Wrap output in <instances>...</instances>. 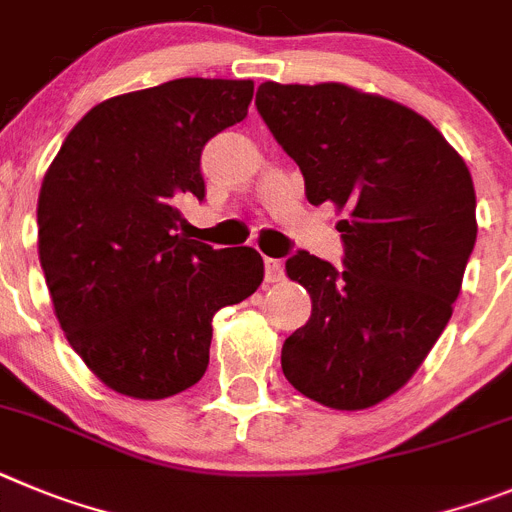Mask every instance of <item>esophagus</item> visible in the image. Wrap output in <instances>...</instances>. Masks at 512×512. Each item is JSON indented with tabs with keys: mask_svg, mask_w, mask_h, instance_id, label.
<instances>
[{
	"mask_svg": "<svg viewBox=\"0 0 512 512\" xmlns=\"http://www.w3.org/2000/svg\"><path fill=\"white\" fill-rule=\"evenodd\" d=\"M265 280L267 283H278V280H283V260L265 257Z\"/></svg>",
	"mask_w": 512,
	"mask_h": 512,
	"instance_id": "obj_1",
	"label": "esophagus"
}]
</instances>
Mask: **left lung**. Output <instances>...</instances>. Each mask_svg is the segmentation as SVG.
<instances>
[{"instance_id":"left-lung-1","label":"left lung","mask_w":512,"mask_h":512,"mask_svg":"<svg viewBox=\"0 0 512 512\" xmlns=\"http://www.w3.org/2000/svg\"><path fill=\"white\" fill-rule=\"evenodd\" d=\"M255 104L306 199L347 214V267L308 252L285 262L311 319L285 339L283 375L326 408L365 411L411 380L449 324L477 239L472 176L434 124L380 94L265 81Z\"/></svg>"}]
</instances>
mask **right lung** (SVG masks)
<instances>
[{
    "label": "right lung",
    "mask_w": 512,
    "mask_h": 512,
    "mask_svg": "<svg viewBox=\"0 0 512 512\" xmlns=\"http://www.w3.org/2000/svg\"><path fill=\"white\" fill-rule=\"evenodd\" d=\"M255 84L176 78L101 101L45 170L38 252L55 319L114 393L178 395L209 367L211 319L265 275L252 247L183 237L204 199L201 150L247 117Z\"/></svg>",
    "instance_id": "right-lung-1"
}]
</instances>
